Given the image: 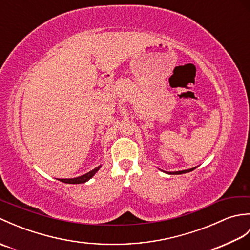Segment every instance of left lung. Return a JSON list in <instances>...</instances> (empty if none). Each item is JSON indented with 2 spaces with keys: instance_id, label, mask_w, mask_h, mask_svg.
Wrapping results in <instances>:
<instances>
[{
  "instance_id": "1",
  "label": "left lung",
  "mask_w": 250,
  "mask_h": 250,
  "mask_svg": "<svg viewBox=\"0 0 250 250\" xmlns=\"http://www.w3.org/2000/svg\"><path fill=\"white\" fill-rule=\"evenodd\" d=\"M194 168H196V167H192V168H188V169H184V171H176V172H167V174H171V175H172V174H173V175H174V174H176V175H177V174H184V173H188V172H191V171H193V169H194Z\"/></svg>"
}]
</instances>
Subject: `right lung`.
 Returning <instances> with one entry per match:
<instances>
[{
	"label": "right lung",
	"mask_w": 250,
	"mask_h": 250,
	"mask_svg": "<svg viewBox=\"0 0 250 250\" xmlns=\"http://www.w3.org/2000/svg\"><path fill=\"white\" fill-rule=\"evenodd\" d=\"M101 167H102V166L97 167L95 168H93L92 171L83 174V175H82V176H78V177H75V178H63V179H59V180L62 183H65V184H83V183L88 182L90 178H92L94 176V174L97 173L99 169L101 168Z\"/></svg>",
	"instance_id": "right-lung-1"
}]
</instances>
